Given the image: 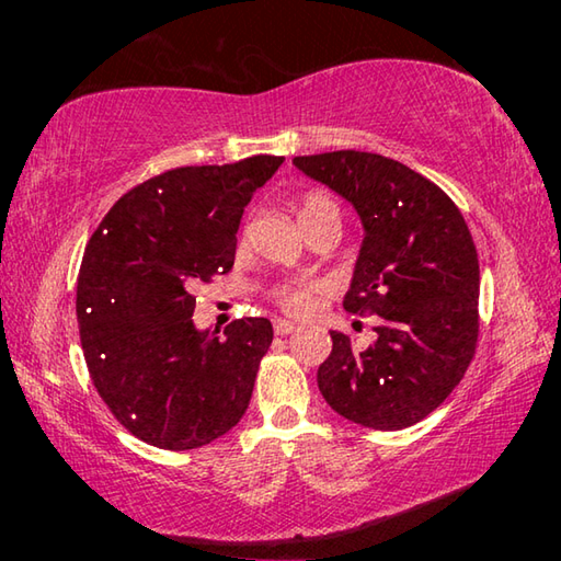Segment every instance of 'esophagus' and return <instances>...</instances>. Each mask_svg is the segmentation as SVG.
<instances>
[{
    "mask_svg": "<svg viewBox=\"0 0 561 561\" xmlns=\"http://www.w3.org/2000/svg\"><path fill=\"white\" fill-rule=\"evenodd\" d=\"M299 327L294 324V321H287V319H274V334L277 336H287L291 334V331H297Z\"/></svg>",
    "mask_w": 561,
    "mask_h": 561,
    "instance_id": "1",
    "label": "esophagus"
}]
</instances>
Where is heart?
I'll return each mask as SVG.
<instances>
[{"mask_svg":"<svg viewBox=\"0 0 561 561\" xmlns=\"http://www.w3.org/2000/svg\"><path fill=\"white\" fill-rule=\"evenodd\" d=\"M329 213L339 215L336 203L331 201V197L324 195V193H311V195H307L301 201L299 222L304 227L307 222L317 220V217L329 215ZM314 291H317V284L299 282V284H284V287H279L274 297H277L279 307L291 311V314H304V311L311 307V301H314Z\"/></svg>","mask_w":561,"mask_h":561,"instance_id":"obj_1","label":"heart"}]
</instances>
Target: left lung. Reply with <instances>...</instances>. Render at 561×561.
Returning a JSON list of instances; mask_svg holds the SVG:
<instances>
[{
	"label": "left lung",
	"instance_id": "left-lung-1",
	"mask_svg": "<svg viewBox=\"0 0 561 561\" xmlns=\"http://www.w3.org/2000/svg\"><path fill=\"white\" fill-rule=\"evenodd\" d=\"M291 163L356 210L364 242L344 309L381 319L364 351L331 331L319 391L351 423L408 428L450 396L478 344L480 264L468 225L438 185L398 160L334 150Z\"/></svg>",
	"mask_w": 561,
	"mask_h": 561
}]
</instances>
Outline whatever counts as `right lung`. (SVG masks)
<instances>
[{
  "mask_svg": "<svg viewBox=\"0 0 561 561\" xmlns=\"http://www.w3.org/2000/svg\"><path fill=\"white\" fill-rule=\"evenodd\" d=\"M282 163L168 170L123 195L91 234L76 287L83 356L103 403L148 445L201 448L250 405L270 319H237L220 339L193 324V291L232 270L244 207Z\"/></svg>",
  "mask_w": 561,
  "mask_h": 561,
  "instance_id": "right-lung-1",
  "label": "right lung"
}]
</instances>
